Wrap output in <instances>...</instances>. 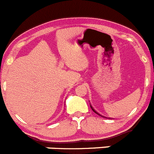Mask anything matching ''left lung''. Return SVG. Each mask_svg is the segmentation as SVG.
Here are the masks:
<instances>
[{"instance_id":"obj_1","label":"left lung","mask_w":154,"mask_h":154,"mask_svg":"<svg viewBox=\"0 0 154 154\" xmlns=\"http://www.w3.org/2000/svg\"><path fill=\"white\" fill-rule=\"evenodd\" d=\"M91 109H92V110H93V111H94V112H95V113H96V114H97V115H100V116L103 117V118H106V117L103 116V115H100V114H99V113H98V112H97V111H95V109H94V108H93V107H92V106H91ZM109 119H110V118H109Z\"/></svg>"}]
</instances>
